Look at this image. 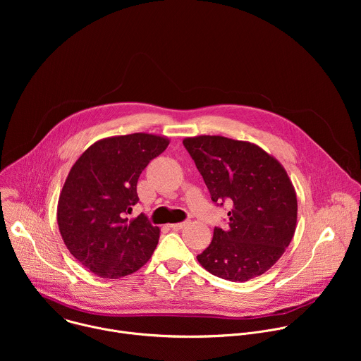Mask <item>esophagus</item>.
<instances>
[{
	"instance_id": "34e87169",
	"label": "esophagus",
	"mask_w": 361,
	"mask_h": 361,
	"mask_svg": "<svg viewBox=\"0 0 361 361\" xmlns=\"http://www.w3.org/2000/svg\"><path fill=\"white\" fill-rule=\"evenodd\" d=\"M185 221L184 223H174V224H170V227L173 228V230H181L183 227H185Z\"/></svg>"
}]
</instances>
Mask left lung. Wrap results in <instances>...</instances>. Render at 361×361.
<instances>
[{"label":"left lung","instance_id":"1","mask_svg":"<svg viewBox=\"0 0 361 361\" xmlns=\"http://www.w3.org/2000/svg\"><path fill=\"white\" fill-rule=\"evenodd\" d=\"M212 200L230 201L228 227L197 255L209 273L244 283L271 269L297 226V195L284 167L262 147L221 135L183 140Z\"/></svg>","mask_w":361,"mask_h":361}]
</instances>
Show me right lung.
<instances>
[{
    "instance_id": "add662e5",
    "label": "right lung",
    "mask_w": 361,
    "mask_h": 361,
    "mask_svg": "<svg viewBox=\"0 0 361 361\" xmlns=\"http://www.w3.org/2000/svg\"><path fill=\"white\" fill-rule=\"evenodd\" d=\"M163 135L134 133L90 145L71 167L57 205L64 244L91 273L120 279L152 255L160 228L144 214L128 220L137 204V181L148 163L167 148Z\"/></svg>"
}]
</instances>
